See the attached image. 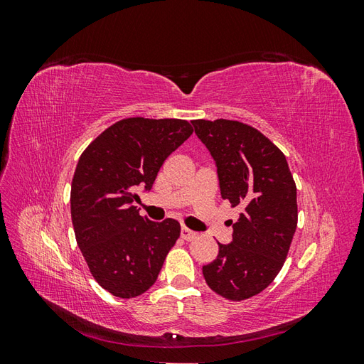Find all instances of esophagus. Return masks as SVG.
<instances>
[{
	"label": "esophagus",
	"mask_w": 364,
	"mask_h": 364,
	"mask_svg": "<svg viewBox=\"0 0 364 364\" xmlns=\"http://www.w3.org/2000/svg\"><path fill=\"white\" fill-rule=\"evenodd\" d=\"M181 237H182L185 241H193L194 238H197V232H194V230L188 229L186 226H182V229H181Z\"/></svg>",
	"instance_id": "esophagus-1"
}]
</instances>
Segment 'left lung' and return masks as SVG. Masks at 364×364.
Returning <instances> with one entry per match:
<instances>
[{"label": "left lung", "mask_w": 364, "mask_h": 364, "mask_svg": "<svg viewBox=\"0 0 364 364\" xmlns=\"http://www.w3.org/2000/svg\"><path fill=\"white\" fill-rule=\"evenodd\" d=\"M215 161L220 193L243 213L230 245L203 266L209 289L229 301L261 293L284 266L297 226L296 183L284 153L255 127L234 119H194Z\"/></svg>", "instance_id": "obj_1"}]
</instances>
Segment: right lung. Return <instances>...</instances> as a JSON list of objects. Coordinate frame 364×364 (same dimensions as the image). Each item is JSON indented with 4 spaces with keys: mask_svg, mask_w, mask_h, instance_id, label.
<instances>
[{
    "mask_svg": "<svg viewBox=\"0 0 364 364\" xmlns=\"http://www.w3.org/2000/svg\"><path fill=\"white\" fill-rule=\"evenodd\" d=\"M193 134L178 118H124L98 135L77 162L71 218L77 245L94 279L130 299L156 282L181 235L173 218L150 222L134 202L150 191L164 161Z\"/></svg>",
    "mask_w": 364,
    "mask_h": 364,
    "instance_id": "1",
    "label": "right lung"
}]
</instances>
